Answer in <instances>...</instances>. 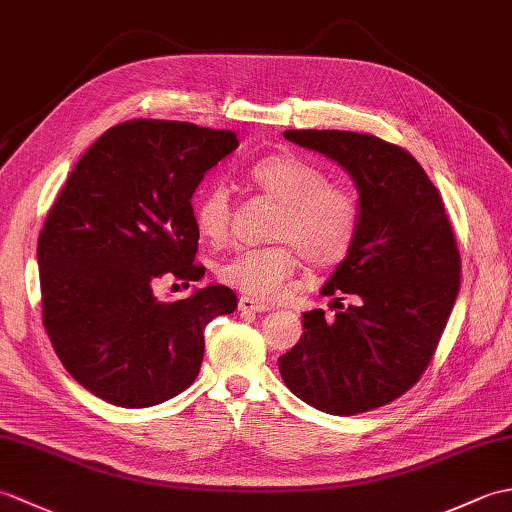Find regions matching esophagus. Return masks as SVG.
<instances>
[{
	"instance_id": "34e87169",
	"label": "esophagus",
	"mask_w": 512,
	"mask_h": 512,
	"mask_svg": "<svg viewBox=\"0 0 512 512\" xmlns=\"http://www.w3.org/2000/svg\"><path fill=\"white\" fill-rule=\"evenodd\" d=\"M239 310H242V312H268L273 308H270L268 303H262V301L253 299V297H242V299H239Z\"/></svg>"
}]
</instances>
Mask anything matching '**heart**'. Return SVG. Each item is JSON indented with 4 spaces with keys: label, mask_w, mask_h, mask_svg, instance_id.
I'll use <instances>...</instances> for the list:
<instances>
[{
    "label": "heart",
    "mask_w": 512,
    "mask_h": 512,
    "mask_svg": "<svg viewBox=\"0 0 512 512\" xmlns=\"http://www.w3.org/2000/svg\"><path fill=\"white\" fill-rule=\"evenodd\" d=\"M248 178L255 187L279 202L270 224V246L242 248L217 266V277L257 301H275L286 295L288 281L299 268V253L312 266L330 268L352 253L361 204L341 184H330L325 171L295 154H275L253 162ZM231 220L228 189L213 182L193 202V222L211 244L224 242Z\"/></svg>",
    "instance_id": "obj_1"
}]
</instances>
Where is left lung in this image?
<instances>
[{"mask_svg": "<svg viewBox=\"0 0 512 512\" xmlns=\"http://www.w3.org/2000/svg\"><path fill=\"white\" fill-rule=\"evenodd\" d=\"M284 136L347 169L361 228L321 290L339 308L334 321L323 310L303 314V336L279 372L310 407L356 416L400 398L427 372L460 292L458 242L440 191L409 151L341 129Z\"/></svg>", "mask_w": 512, "mask_h": 512, "instance_id": "left-lung-1", "label": "left lung"}]
</instances>
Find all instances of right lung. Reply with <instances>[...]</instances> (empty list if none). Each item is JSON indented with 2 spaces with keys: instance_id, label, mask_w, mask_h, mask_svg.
Instances as JSON below:
<instances>
[{
  "instance_id": "right-lung-1",
  "label": "right lung",
  "mask_w": 512,
  "mask_h": 512,
  "mask_svg": "<svg viewBox=\"0 0 512 512\" xmlns=\"http://www.w3.org/2000/svg\"><path fill=\"white\" fill-rule=\"evenodd\" d=\"M237 147L228 129L136 118L76 162L37 244L43 328L76 383L112 405L165 402L200 374L204 330L237 297L206 286L158 301L156 279L204 277L191 198Z\"/></svg>"
}]
</instances>
